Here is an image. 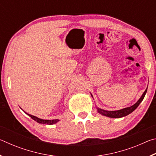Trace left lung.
I'll use <instances>...</instances> for the list:
<instances>
[{
	"label": "left lung",
	"instance_id": "left-lung-1",
	"mask_svg": "<svg viewBox=\"0 0 156 156\" xmlns=\"http://www.w3.org/2000/svg\"><path fill=\"white\" fill-rule=\"evenodd\" d=\"M147 88L146 90L144 91L143 94L142 95L140 98L138 100V101L137 102L136 104H134L131 107H126V108H125V109L118 110V111H112V112H110V111H105V110L98 109V113H100V114L105 116H108V117H110V118H122V117H124V116L127 115L129 114V113L133 112V111L139 106V105L140 104V102L143 100L145 96V94L147 93Z\"/></svg>",
	"mask_w": 156,
	"mask_h": 156
}]
</instances>
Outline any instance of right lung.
<instances>
[{"mask_svg": "<svg viewBox=\"0 0 156 156\" xmlns=\"http://www.w3.org/2000/svg\"><path fill=\"white\" fill-rule=\"evenodd\" d=\"M27 114L30 116V117L32 118V119L36 121L38 123H41V124H45V125H53V124H55L57 122H58V120H43V119H41V118H38V117H36V116L34 115H30V114H28V113H27Z\"/></svg>", "mask_w": 156, "mask_h": 156, "instance_id": "1", "label": "right lung"}]
</instances>
